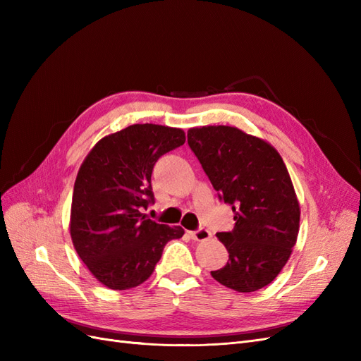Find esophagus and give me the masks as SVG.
<instances>
[{
	"mask_svg": "<svg viewBox=\"0 0 361 361\" xmlns=\"http://www.w3.org/2000/svg\"><path fill=\"white\" fill-rule=\"evenodd\" d=\"M212 235H211V232L207 231L206 227H199L197 231H194V232H191V238L192 239H195V241H206V239H209Z\"/></svg>",
	"mask_w": 361,
	"mask_h": 361,
	"instance_id": "34e87169",
	"label": "esophagus"
}]
</instances>
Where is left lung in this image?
<instances>
[{"label": "left lung", "instance_id": "left-lung-1", "mask_svg": "<svg viewBox=\"0 0 361 361\" xmlns=\"http://www.w3.org/2000/svg\"><path fill=\"white\" fill-rule=\"evenodd\" d=\"M188 145L218 199L235 214L232 231L216 233L228 260L211 276L236 292L265 288L286 265L300 228L285 162L267 141L232 126L192 128Z\"/></svg>", "mask_w": 361, "mask_h": 361}]
</instances>
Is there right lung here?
I'll use <instances>...</instances> for the list:
<instances>
[{"label":"right lung","instance_id":"obj_1","mask_svg":"<svg viewBox=\"0 0 361 361\" xmlns=\"http://www.w3.org/2000/svg\"><path fill=\"white\" fill-rule=\"evenodd\" d=\"M185 143L182 129L130 125L104 137L84 159L75 180L71 236L76 253L102 285L114 290L146 281L180 226L159 224L143 211L154 204L152 170Z\"/></svg>","mask_w":361,"mask_h":361}]
</instances>
